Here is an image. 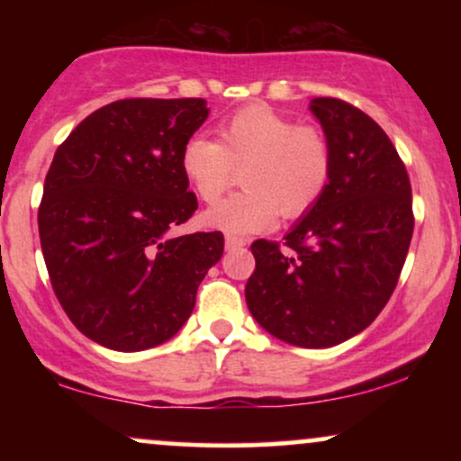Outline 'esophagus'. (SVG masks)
Instances as JSON below:
<instances>
[{
  "label": "esophagus",
  "mask_w": 461,
  "mask_h": 461,
  "mask_svg": "<svg viewBox=\"0 0 461 461\" xmlns=\"http://www.w3.org/2000/svg\"><path fill=\"white\" fill-rule=\"evenodd\" d=\"M245 245H247L245 238H236V236H227L225 238V249H227V251H234V249H240V247H245Z\"/></svg>",
  "instance_id": "34e87169"
}]
</instances>
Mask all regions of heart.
Here are the masks:
<instances>
[{
	"label": "heart",
	"instance_id": "b5f03b06",
	"mask_svg": "<svg viewBox=\"0 0 461 461\" xmlns=\"http://www.w3.org/2000/svg\"><path fill=\"white\" fill-rule=\"evenodd\" d=\"M179 167L205 203H214L242 171L245 190L201 216L210 230L238 238L271 230L277 214L297 219L310 212L331 179L333 151L321 128L297 125L258 104L225 119L219 140L188 139Z\"/></svg>",
	"mask_w": 461,
	"mask_h": 461
}]
</instances>
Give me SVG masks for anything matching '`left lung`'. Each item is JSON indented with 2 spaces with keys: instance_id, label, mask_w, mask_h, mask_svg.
<instances>
[{
  "instance_id": "obj_1",
  "label": "left lung",
  "mask_w": 461,
  "mask_h": 461,
  "mask_svg": "<svg viewBox=\"0 0 461 461\" xmlns=\"http://www.w3.org/2000/svg\"><path fill=\"white\" fill-rule=\"evenodd\" d=\"M331 142L333 168L319 203L277 242L251 245L245 299L277 340L305 348L357 336L388 303L414 231L405 164L385 131L351 104L310 102Z\"/></svg>"
}]
</instances>
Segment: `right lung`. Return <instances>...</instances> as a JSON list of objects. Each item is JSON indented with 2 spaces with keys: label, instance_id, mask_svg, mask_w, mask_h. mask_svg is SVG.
<instances>
[{
  "label": "right lung",
  "instance_id": "obj_1",
  "mask_svg": "<svg viewBox=\"0 0 461 461\" xmlns=\"http://www.w3.org/2000/svg\"><path fill=\"white\" fill-rule=\"evenodd\" d=\"M208 114L205 99H121L58 147L41 249L62 310L97 345L131 353L171 340L223 256L221 231L168 236L197 210L179 156Z\"/></svg>",
  "mask_w": 461,
  "mask_h": 461
}]
</instances>
